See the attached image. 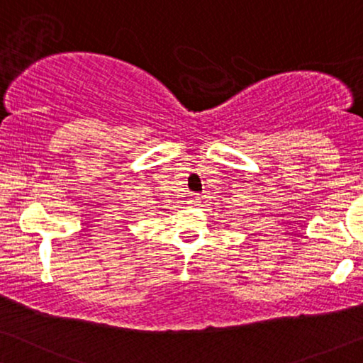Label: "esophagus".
<instances>
[{
    "instance_id": "1",
    "label": "esophagus",
    "mask_w": 363,
    "mask_h": 363,
    "mask_svg": "<svg viewBox=\"0 0 363 363\" xmlns=\"http://www.w3.org/2000/svg\"><path fill=\"white\" fill-rule=\"evenodd\" d=\"M199 201H201V197H199V194H192V196L191 197H189V203H191V206H196V203L199 202Z\"/></svg>"
}]
</instances>
